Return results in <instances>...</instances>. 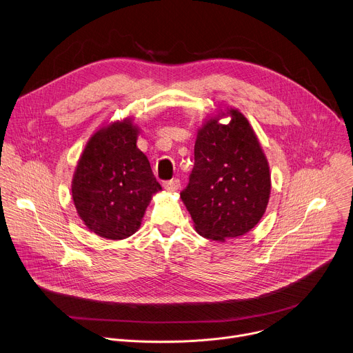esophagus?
<instances>
[{"label": "esophagus", "instance_id": "1", "mask_svg": "<svg viewBox=\"0 0 353 353\" xmlns=\"http://www.w3.org/2000/svg\"><path fill=\"white\" fill-rule=\"evenodd\" d=\"M163 187L166 191H177L179 187H180V180L179 179H173V180H169V181H165L163 183Z\"/></svg>", "mask_w": 353, "mask_h": 353}]
</instances>
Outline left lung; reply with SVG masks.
Returning <instances> with one entry per match:
<instances>
[{
    "label": "left lung",
    "instance_id": "left-lung-1",
    "mask_svg": "<svg viewBox=\"0 0 353 353\" xmlns=\"http://www.w3.org/2000/svg\"><path fill=\"white\" fill-rule=\"evenodd\" d=\"M225 115L229 125L219 123ZM270 192L267 158L239 110L221 112L198 130L194 168L180 196L201 236L225 241L245 234L263 218Z\"/></svg>",
    "mask_w": 353,
    "mask_h": 353
}]
</instances>
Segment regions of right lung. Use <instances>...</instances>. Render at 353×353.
<instances>
[{"instance_id":"obj_1","label":"right lung","mask_w":353,"mask_h":353,"mask_svg":"<svg viewBox=\"0 0 353 353\" xmlns=\"http://www.w3.org/2000/svg\"><path fill=\"white\" fill-rule=\"evenodd\" d=\"M138 127L125 119L96 131L72 179L79 218L97 236L121 240L134 234L154 194L162 190L148 158L137 148Z\"/></svg>"}]
</instances>
